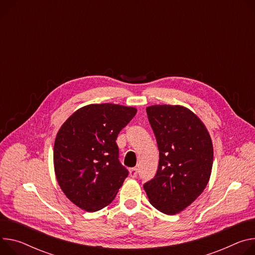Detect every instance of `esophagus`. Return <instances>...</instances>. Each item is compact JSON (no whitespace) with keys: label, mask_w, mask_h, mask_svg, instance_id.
I'll return each instance as SVG.
<instances>
[{"label":"esophagus","mask_w":255,"mask_h":255,"mask_svg":"<svg viewBox=\"0 0 255 255\" xmlns=\"http://www.w3.org/2000/svg\"><path fill=\"white\" fill-rule=\"evenodd\" d=\"M129 175H130L131 178H136V176H137V169L136 168L129 169Z\"/></svg>","instance_id":"1"}]
</instances>
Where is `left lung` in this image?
Segmentation results:
<instances>
[{"label": "left lung", "instance_id": "left-lung-1", "mask_svg": "<svg viewBox=\"0 0 255 255\" xmlns=\"http://www.w3.org/2000/svg\"><path fill=\"white\" fill-rule=\"evenodd\" d=\"M156 138L159 161L153 179L143 188L157 211L176 215L204 190L212 174L214 147L205 125L183 106L146 108Z\"/></svg>", "mask_w": 255, "mask_h": 255}]
</instances>
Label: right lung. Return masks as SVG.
<instances>
[{
  "label": "right lung",
  "mask_w": 255,
  "mask_h": 255,
  "mask_svg": "<svg viewBox=\"0 0 255 255\" xmlns=\"http://www.w3.org/2000/svg\"><path fill=\"white\" fill-rule=\"evenodd\" d=\"M136 113L133 107L92 104L74 112L59 129L56 178L68 199L82 210L94 213L109 205L128 176L116 139Z\"/></svg>",
  "instance_id": "add662e5"
}]
</instances>
